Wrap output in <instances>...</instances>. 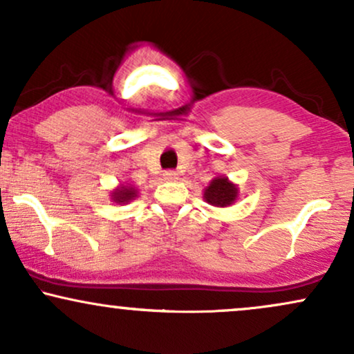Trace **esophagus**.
<instances>
[{
	"instance_id": "esophagus-1",
	"label": "esophagus",
	"mask_w": 354,
	"mask_h": 354,
	"mask_svg": "<svg viewBox=\"0 0 354 354\" xmlns=\"http://www.w3.org/2000/svg\"><path fill=\"white\" fill-rule=\"evenodd\" d=\"M163 180L165 181H176L178 180V173L173 171V169H168V171L163 173Z\"/></svg>"
}]
</instances>
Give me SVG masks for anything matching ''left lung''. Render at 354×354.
I'll use <instances>...</instances> for the list:
<instances>
[{"instance_id": "left-lung-1", "label": "left lung", "mask_w": 354, "mask_h": 354, "mask_svg": "<svg viewBox=\"0 0 354 354\" xmlns=\"http://www.w3.org/2000/svg\"><path fill=\"white\" fill-rule=\"evenodd\" d=\"M206 203L218 206V208H225V206L233 205L238 200V186L231 183L226 176H218L209 183L208 188L205 189L203 194Z\"/></svg>"}]
</instances>
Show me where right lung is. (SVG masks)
<instances>
[{
	"instance_id": "1",
	"label": "right lung",
	"mask_w": 354,
	"mask_h": 354,
	"mask_svg": "<svg viewBox=\"0 0 354 354\" xmlns=\"http://www.w3.org/2000/svg\"><path fill=\"white\" fill-rule=\"evenodd\" d=\"M138 196V191L133 188V186H118V188L111 193V200L118 203V205H124V203H129L131 200H135Z\"/></svg>"
}]
</instances>
